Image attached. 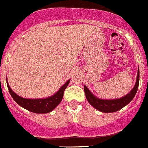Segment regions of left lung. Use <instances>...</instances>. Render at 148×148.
<instances>
[{
    "label": "left lung",
    "mask_w": 148,
    "mask_h": 148,
    "mask_svg": "<svg viewBox=\"0 0 148 148\" xmlns=\"http://www.w3.org/2000/svg\"><path fill=\"white\" fill-rule=\"evenodd\" d=\"M139 70L138 69L136 82L134 88L130 90L127 95L122 97V98H119V99H99V98H97L92 93L90 92L89 89L86 86H84V90H85L86 99L93 107L95 108L96 109H97L101 112L112 113L120 110L123 107L127 106V104L130 103V102H131V100L134 99V97H135L136 94L137 89L139 87Z\"/></svg>",
    "instance_id": "left-lung-1"
}]
</instances>
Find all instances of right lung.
<instances>
[{
  "instance_id": "1",
  "label": "right lung",
  "mask_w": 148,
  "mask_h": 148,
  "mask_svg": "<svg viewBox=\"0 0 148 148\" xmlns=\"http://www.w3.org/2000/svg\"><path fill=\"white\" fill-rule=\"evenodd\" d=\"M70 79L67 81L66 83L60 88L58 92L55 93L54 95L51 97H47V98H42V99H25L23 97H20L11 89L9 87V85L8 83L7 80V87L9 89V91L11 94L14 100L17 103L23 107V108L31 111V112L36 113V114H46V113L51 112V110H54L57 106L62 101V97H63V93H64L65 89L69 85Z\"/></svg>"
}]
</instances>
